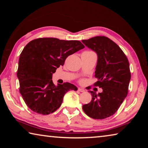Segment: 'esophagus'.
<instances>
[{
	"label": "esophagus",
	"instance_id": "obj_1",
	"mask_svg": "<svg viewBox=\"0 0 148 148\" xmlns=\"http://www.w3.org/2000/svg\"><path fill=\"white\" fill-rule=\"evenodd\" d=\"M77 91H79V92H84L85 89H84L83 88H80V87H79V88L77 89Z\"/></svg>",
	"mask_w": 148,
	"mask_h": 148
}]
</instances>
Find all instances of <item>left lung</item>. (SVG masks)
<instances>
[{"label":"left lung","mask_w":148,"mask_h":148,"mask_svg":"<svg viewBox=\"0 0 148 148\" xmlns=\"http://www.w3.org/2000/svg\"><path fill=\"white\" fill-rule=\"evenodd\" d=\"M82 41L97 53L95 77L98 81L93 86L102 89L98 94L90 91L91 101L82 108L92 119L107 118L117 111L128 93L131 79L128 59L118 45L108 37L98 36Z\"/></svg>","instance_id":"obj_1"}]
</instances>
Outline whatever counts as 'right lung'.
I'll return each instance as SVG.
<instances>
[{
  "label": "right lung",
  "instance_id": "1",
  "mask_svg": "<svg viewBox=\"0 0 148 148\" xmlns=\"http://www.w3.org/2000/svg\"><path fill=\"white\" fill-rule=\"evenodd\" d=\"M78 40L39 38L27 44L20 54L17 76L19 92L32 111L42 115L59 108L63 97L77 87L69 82L56 86L52 74L69 56L84 48Z\"/></svg>",
  "mask_w": 148,
  "mask_h": 148
}]
</instances>
